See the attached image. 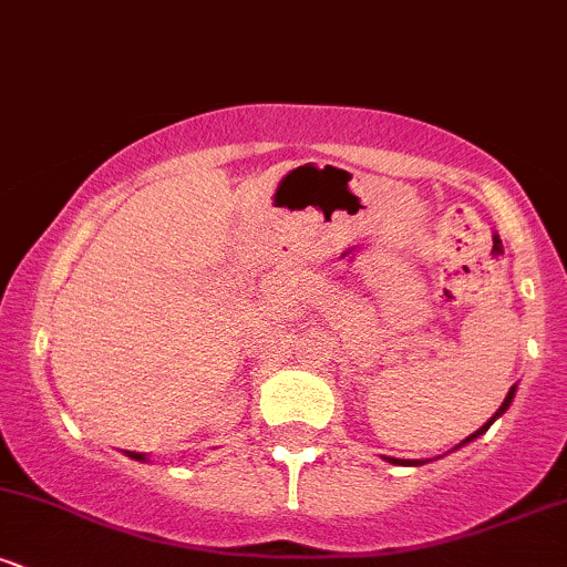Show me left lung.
<instances>
[{
    "label": "left lung",
    "instance_id": "1",
    "mask_svg": "<svg viewBox=\"0 0 567 567\" xmlns=\"http://www.w3.org/2000/svg\"><path fill=\"white\" fill-rule=\"evenodd\" d=\"M514 392H517V383H514V386L509 389V394H506V396H504V402H501V408L496 410V413H493V415H491V421H487V424H483V426H480V429H477V432H474V434H470V437H466V440H461V442H458V445H455V447H453V451H458V447H464V445H466V442L477 440V437H480V434H485V432H487V429H491V426H493V421H496V419H501V415H504V413H506V410H509V405H512V400H514ZM389 464H405V466H421V464H426V461H405V458H389Z\"/></svg>",
    "mask_w": 567,
    "mask_h": 567
}]
</instances>
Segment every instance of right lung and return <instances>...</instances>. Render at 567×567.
Listing matches in <instances>:
<instances>
[{
	"mask_svg": "<svg viewBox=\"0 0 567 567\" xmlns=\"http://www.w3.org/2000/svg\"><path fill=\"white\" fill-rule=\"evenodd\" d=\"M125 455H127V458H133V461H141V464H146V461H148V455H146V453H135V451H125Z\"/></svg>",
	"mask_w": 567,
	"mask_h": 567,
	"instance_id": "add662e5",
	"label": "right lung"
}]
</instances>
